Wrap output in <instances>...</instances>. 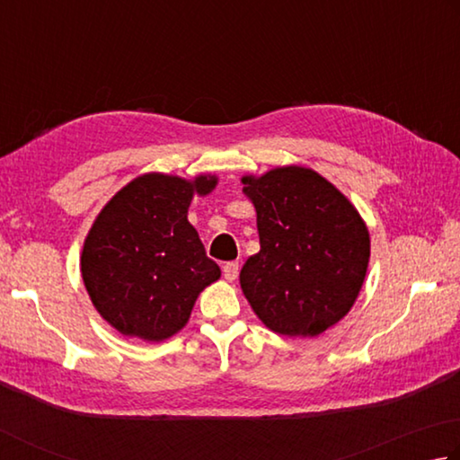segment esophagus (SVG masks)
Wrapping results in <instances>:
<instances>
[{
	"label": "esophagus",
	"instance_id": "34e87169",
	"mask_svg": "<svg viewBox=\"0 0 460 460\" xmlns=\"http://www.w3.org/2000/svg\"><path fill=\"white\" fill-rule=\"evenodd\" d=\"M223 275H225V279L227 281H233V279H237V275H239V263L237 261H227L223 265Z\"/></svg>",
	"mask_w": 460,
	"mask_h": 460
}]
</instances>
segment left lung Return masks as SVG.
Returning a JSON list of instances; mask_svg holds the SVG:
<instances>
[{
  "mask_svg": "<svg viewBox=\"0 0 460 460\" xmlns=\"http://www.w3.org/2000/svg\"><path fill=\"white\" fill-rule=\"evenodd\" d=\"M257 211L259 253L239 273L267 328L317 336L354 305L370 259L368 229L352 203L320 174L281 166L243 177Z\"/></svg>",
  "mask_w": 460,
  "mask_h": 460,
  "instance_id": "obj_1",
  "label": "left lung"
}]
</instances>
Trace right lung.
I'll return each instance as SVG.
<instances>
[{"mask_svg": "<svg viewBox=\"0 0 460 460\" xmlns=\"http://www.w3.org/2000/svg\"><path fill=\"white\" fill-rule=\"evenodd\" d=\"M150 172L119 190L92 225L82 279L104 320L124 336L161 341L187 323L195 299L221 278L187 219L190 199L215 189Z\"/></svg>", "mask_w": 460, "mask_h": 460, "instance_id": "1", "label": "right lung"}]
</instances>
